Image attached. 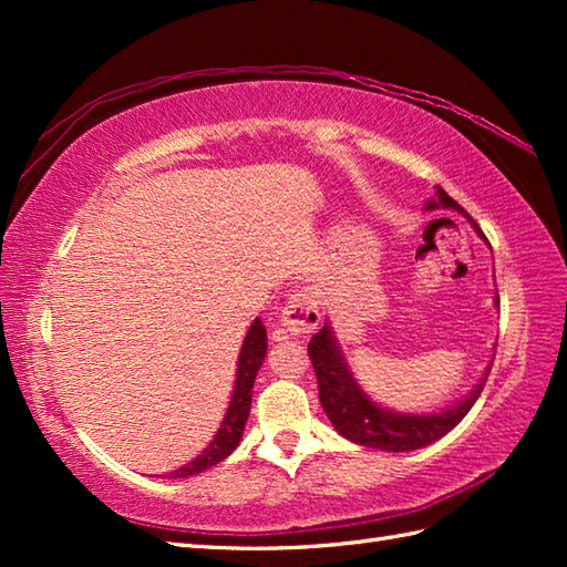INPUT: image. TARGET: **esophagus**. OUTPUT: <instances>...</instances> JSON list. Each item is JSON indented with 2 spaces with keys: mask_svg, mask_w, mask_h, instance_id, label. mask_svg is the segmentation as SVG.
<instances>
[{
  "mask_svg": "<svg viewBox=\"0 0 567 567\" xmlns=\"http://www.w3.org/2000/svg\"><path fill=\"white\" fill-rule=\"evenodd\" d=\"M321 311L319 302L311 290H297L290 299H287L280 323L290 336H307L319 327Z\"/></svg>",
  "mask_w": 567,
  "mask_h": 567,
  "instance_id": "34e87169",
  "label": "esophagus"
}]
</instances>
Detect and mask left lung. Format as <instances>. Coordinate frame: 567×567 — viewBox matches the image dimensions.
Returning <instances> with one entry per match:
<instances>
[{
	"label": "left lung",
	"mask_w": 567,
	"mask_h": 567,
	"mask_svg": "<svg viewBox=\"0 0 567 567\" xmlns=\"http://www.w3.org/2000/svg\"><path fill=\"white\" fill-rule=\"evenodd\" d=\"M439 207L461 209V204L445 195V192L439 187V197L429 202V209H439ZM307 351H309L311 365H315V372H317L319 400H321L323 412L329 414L331 424L343 439L353 441L358 445H365V449H378V451H390V453L424 449V445L439 441L451 429L461 424L463 416L473 409L480 392L485 388V382H480L463 402L445 409L441 414H424V416L396 414V412H388V409H380L378 404H372L368 396L360 392L355 380L351 378V372H348L343 363V355L339 351V346H336V339L331 336L329 327H323L315 339L309 341Z\"/></svg>",
	"instance_id": "8db88e82"
}]
</instances>
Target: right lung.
I'll list each match as a JSON object with an SVG mask.
<instances>
[{
  "label": "right lung",
  "mask_w": 567,
  "mask_h": 567,
  "mask_svg": "<svg viewBox=\"0 0 567 567\" xmlns=\"http://www.w3.org/2000/svg\"><path fill=\"white\" fill-rule=\"evenodd\" d=\"M265 329L260 319L252 321V327L248 329V336L244 341V348H240L238 355V372H236V388H234V396L231 404H228V412L221 421V429L216 431L214 441L202 451V455H197L195 461L177 467L175 473H171L167 477H189L197 475L202 470H207L216 463H221L226 455H231L236 451V445L240 441V433H244V426L250 414V396H252V382H256V372L262 365L265 358Z\"/></svg>",
  "instance_id": "obj_1"
}]
</instances>
